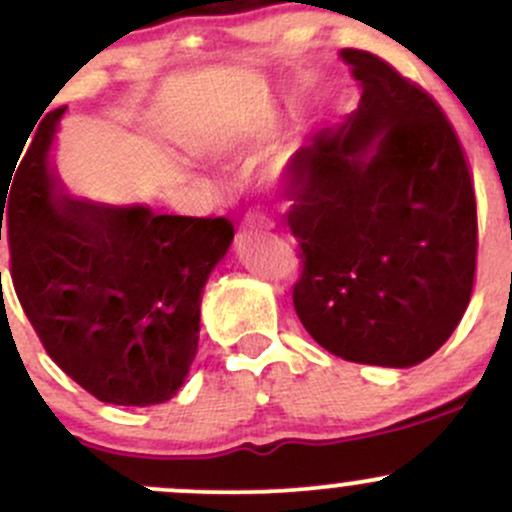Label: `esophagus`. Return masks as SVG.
Masks as SVG:
<instances>
[{
    "label": "esophagus",
    "mask_w": 512,
    "mask_h": 512,
    "mask_svg": "<svg viewBox=\"0 0 512 512\" xmlns=\"http://www.w3.org/2000/svg\"><path fill=\"white\" fill-rule=\"evenodd\" d=\"M263 229H273V221L261 212H249L244 217V231H263Z\"/></svg>",
    "instance_id": "34e87169"
}]
</instances>
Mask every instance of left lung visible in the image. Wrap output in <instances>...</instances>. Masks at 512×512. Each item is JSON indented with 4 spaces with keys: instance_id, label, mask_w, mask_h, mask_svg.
<instances>
[{
    "instance_id": "obj_1",
    "label": "left lung",
    "mask_w": 512,
    "mask_h": 512,
    "mask_svg": "<svg viewBox=\"0 0 512 512\" xmlns=\"http://www.w3.org/2000/svg\"><path fill=\"white\" fill-rule=\"evenodd\" d=\"M355 113L295 152L288 212L303 273L293 305L310 337L362 365L412 367L461 323L478 249L476 194L434 98L370 51L342 49Z\"/></svg>"
}]
</instances>
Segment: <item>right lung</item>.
Wrapping results in <instances>:
<instances>
[{
    "instance_id": "add662e5",
    "label": "right lung",
    "mask_w": 512,
    "mask_h": 512,
    "mask_svg": "<svg viewBox=\"0 0 512 512\" xmlns=\"http://www.w3.org/2000/svg\"><path fill=\"white\" fill-rule=\"evenodd\" d=\"M63 113L44 118L7 199L14 291L51 360L88 394L162 404L197 355L204 283L234 226L73 199L49 167Z\"/></svg>"
}]
</instances>
